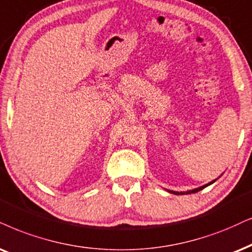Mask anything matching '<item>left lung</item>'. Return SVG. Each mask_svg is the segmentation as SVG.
<instances>
[{
	"label": "left lung",
	"instance_id": "left-lung-1",
	"mask_svg": "<svg viewBox=\"0 0 252 252\" xmlns=\"http://www.w3.org/2000/svg\"><path fill=\"white\" fill-rule=\"evenodd\" d=\"M221 177V176H220ZM219 177V178H220ZM216 181V179L215 180H213V181H211V183H208V184H206V185H203V186H201V187H197V189H192V190H186V192H176V190H168V192H171V193H173V194H176V195H183V194H190V193H196V192H199V190H201V189H205V187H207V186H209V185H212L213 183H215Z\"/></svg>",
	"mask_w": 252,
	"mask_h": 252
}]
</instances>
